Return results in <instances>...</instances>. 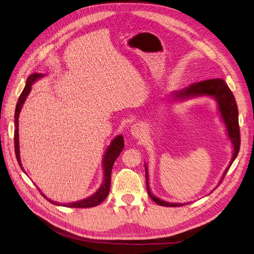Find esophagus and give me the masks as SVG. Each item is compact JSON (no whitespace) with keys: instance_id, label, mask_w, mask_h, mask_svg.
Segmentation results:
<instances>
[{"instance_id":"34e87169","label":"esophagus","mask_w":254,"mask_h":254,"mask_svg":"<svg viewBox=\"0 0 254 254\" xmlns=\"http://www.w3.org/2000/svg\"><path fill=\"white\" fill-rule=\"evenodd\" d=\"M130 131H131V134L135 137V139H140V137H142L144 134L143 126L140 124H134L131 127V130H130Z\"/></svg>"}]
</instances>
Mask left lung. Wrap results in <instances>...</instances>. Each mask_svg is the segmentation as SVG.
I'll list each match as a JSON object with an SVG mask.
<instances>
[{
	"label": "left lung",
	"mask_w": 254,
	"mask_h": 254,
	"mask_svg": "<svg viewBox=\"0 0 254 254\" xmlns=\"http://www.w3.org/2000/svg\"><path fill=\"white\" fill-rule=\"evenodd\" d=\"M201 95H209L216 99L219 107V111L221 114V118L224 120L226 124L228 134L230 140L233 144V158L231 163L228 166L224 176H222L221 180H224L227 172L229 171L230 166L235 160L238 155L241 147V132H240V125H238V109L234 95L228 87V84L224 79H207L203 81H199L191 83L190 86L183 91L176 92L175 96L177 98H188V97H194V96H201ZM145 173H146V186H147V191L149 197L155 201L157 204L163 205V206H180L183 205L182 203H171L161 200V199L153 196L150 193L149 186H148V176H147V167L145 166ZM221 182V181H220Z\"/></svg>",
	"instance_id": "left-lung-1"
}]
</instances>
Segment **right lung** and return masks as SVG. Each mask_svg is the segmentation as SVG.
Returning a JSON list of instances; mask_svg holds the SVG:
<instances>
[{
  "label": "right lung",
  "mask_w": 254,
  "mask_h": 254,
  "mask_svg": "<svg viewBox=\"0 0 254 254\" xmlns=\"http://www.w3.org/2000/svg\"><path fill=\"white\" fill-rule=\"evenodd\" d=\"M42 77L41 74H38V73H34L29 76L26 80V84H25V88L24 90L22 91V93L19 97V101L17 103V107H16V112H14V152H16V157H17V161L19 165L21 166V168L23 170L22 164H21V160H20V152H19V114L22 108V105L24 104L25 99L28 95V93L32 90V86L33 83L38 79ZM124 139H123L122 135H119L115 137V139L111 142V144L109 145V147L107 148L106 153H105V157H104V183L102 184L101 189H99L94 195H92L91 197H88L86 199H83V200L77 201V202H71V203H61V205L64 206H67V207H92V206H96L99 203H102L105 199L107 198L109 194V190H110V183H111V172H112V167L113 164L115 162V160L118 159V157L120 156L121 151L124 149ZM45 199H48L45 197L43 194H41ZM48 200L54 204L56 205H60V203L57 202H54L50 199Z\"/></svg>",
  "instance_id": "obj_1"
}]
</instances>
